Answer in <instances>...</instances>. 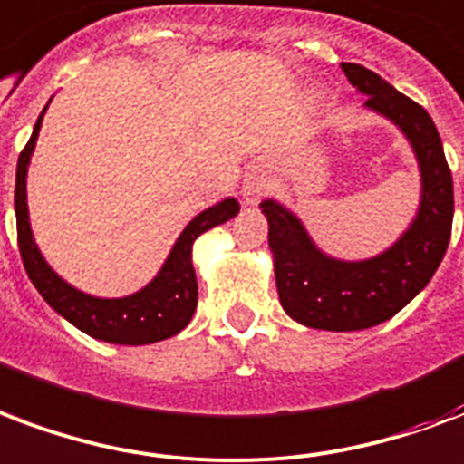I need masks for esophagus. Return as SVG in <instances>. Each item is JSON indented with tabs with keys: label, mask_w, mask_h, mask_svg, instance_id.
Returning <instances> with one entry per match:
<instances>
[{
	"label": "esophagus",
	"mask_w": 464,
	"mask_h": 464,
	"mask_svg": "<svg viewBox=\"0 0 464 464\" xmlns=\"http://www.w3.org/2000/svg\"><path fill=\"white\" fill-rule=\"evenodd\" d=\"M270 189V177L263 168H250L243 177V187H240V197L246 204H256L265 192Z\"/></svg>",
	"instance_id": "1"
}]
</instances>
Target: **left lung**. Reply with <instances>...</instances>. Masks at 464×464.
Segmentation results:
<instances>
[{
  "label": "left lung",
  "mask_w": 464,
  "mask_h": 464,
  "mask_svg": "<svg viewBox=\"0 0 464 464\" xmlns=\"http://www.w3.org/2000/svg\"><path fill=\"white\" fill-rule=\"evenodd\" d=\"M365 109L394 123L409 140L420 175L419 207L411 224L382 253L343 260L316 246L295 211L277 199L260 204L267 218L275 282L289 318L318 331H362L404 309L436 275L452 228V177L443 143L429 111L397 92L377 72L341 63Z\"/></svg>",
  "instance_id": "obj_1"
}]
</instances>
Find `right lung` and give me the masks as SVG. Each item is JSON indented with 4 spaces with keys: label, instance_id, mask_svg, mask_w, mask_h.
Wrapping results in <instances>:
<instances>
[{
    "label": "right lung",
    "instance_id": "add662e5",
    "mask_svg": "<svg viewBox=\"0 0 464 464\" xmlns=\"http://www.w3.org/2000/svg\"><path fill=\"white\" fill-rule=\"evenodd\" d=\"M48 104H51V99H48ZM45 109L35 121L34 133L28 138L24 153L19 155L16 189H14L19 250L28 279L34 282L38 295L44 296L53 311H58L65 321H70L72 326L97 341L116 343V345H148V343L172 338L192 321L194 309H197V275H194L192 265L194 240L208 228L231 221L240 211L238 201L233 197H226V199L217 201L214 207L197 214L185 226V231L177 236L175 246L169 247L158 275L143 289H138L129 296H114V299L87 295L82 289L72 287L67 279H63L53 270L31 231L26 177Z\"/></svg>",
    "mask_w": 464,
    "mask_h": 464
}]
</instances>
